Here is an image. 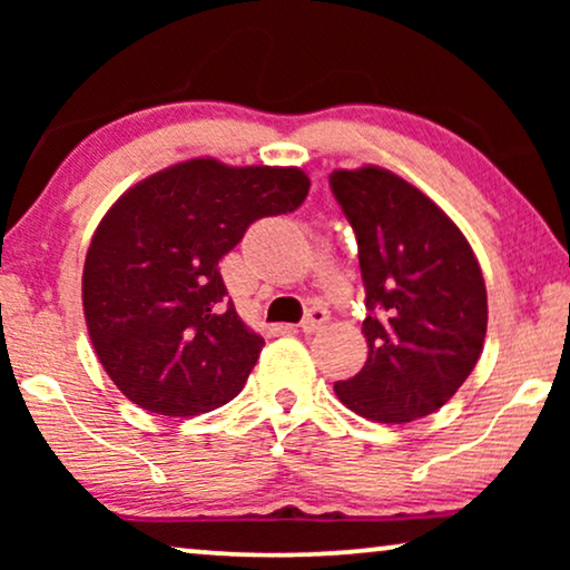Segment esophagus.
Segmentation results:
<instances>
[{
    "label": "esophagus",
    "instance_id": "1",
    "mask_svg": "<svg viewBox=\"0 0 570 570\" xmlns=\"http://www.w3.org/2000/svg\"><path fill=\"white\" fill-rule=\"evenodd\" d=\"M326 322H330V311H326L324 306H314L306 316H303L301 330L306 332V334H314V332L322 330Z\"/></svg>",
    "mask_w": 570,
    "mask_h": 570
}]
</instances>
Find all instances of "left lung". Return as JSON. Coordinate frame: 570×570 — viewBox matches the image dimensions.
Returning a JSON list of instances; mask_svg holds the SVG:
<instances>
[{"instance_id": "left-lung-1", "label": "left lung", "mask_w": 570, "mask_h": 570, "mask_svg": "<svg viewBox=\"0 0 570 570\" xmlns=\"http://www.w3.org/2000/svg\"><path fill=\"white\" fill-rule=\"evenodd\" d=\"M357 240L368 361L334 392L379 423L443 407L470 376L488 330V293L462 230L392 170L330 174Z\"/></svg>"}]
</instances>
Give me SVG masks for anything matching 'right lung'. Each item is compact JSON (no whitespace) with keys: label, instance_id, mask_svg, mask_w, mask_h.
Returning <instances> with one entry per match:
<instances>
[{"label":"right lung","instance_id":"1","mask_svg":"<svg viewBox=\"0 0 570 570\" xmlns=\"http://www.w3.org/2000/svg\"><path fill=\"white\" fill-rule=\"evenodd\" d=\"M298 168L194 158L124 194L82 272L85 322L119 392L147 412L194 417L238 396L264 340L240 322L217 264L248 225L303 205Z\"/></svg>","mask_w":570,"mask_h":570}]
</instances>
